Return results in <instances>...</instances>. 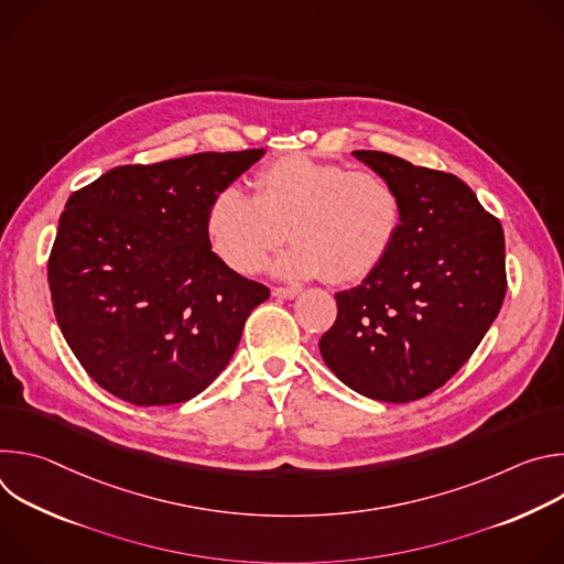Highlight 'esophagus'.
Masks as SVG:
<instances>
[{
  "label": "esophagus",
  "instance_id": "1",
  "mask_svg": "<svg viewBox=\"0 0 564 564\" xmlns=\"http://www.w3.org/2000/svg\"><path fill=\"white\" fill-rule=\"evenodd\" d=\"M299 292H301V288H296V285H294V288H274V290H272V294H274L276 299H294Z\"/></svg>",
  "mask_w": 564,
  "mask_h": 564
}]
</instances>
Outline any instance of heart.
<instances>
[{"mask_svg": "<svg viewBox=\"0 0 564 564\" xmlns=\"http://www.w3.org/2000/svg\"><path fill=\"white\" fill-rule=\"evenodd\" d=\"M401 220L404 205L388 178L285 155L257 174L254 196L223 187L205 225L212 250L238 274L257 272L288 229L294 246L274 261L276 274L352 283L383 263Z\"/></svg>", "mask_w": 564, "mask_h": 564, "instance_id": "obj_1", "label": "heart"}]
</instances>
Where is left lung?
I'll return each mask as SVG.
<instances>
[{
    "label": "left lung",
    "mask_w": 564,
    "mask_h": 564,
    "mask_svg": "<svg viewBox=\"0 0 564 564\" xmlns=\"http://www.w3.org/2000/svg\"><path fill=\"white\" fill-rule=\"evenodd\" d=\"M352 155L394 185L404 220L383 263L335 294L337 321L318 350L355 392L406 404L444 386L496 321L505 231L457 176L383 151Z\"/></svg>",
    "instance_id": "1"
}]
</instances>
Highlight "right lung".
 <instances>
[{"mask_svg": "<svg viewBox=\"0 0 564 564\" xmlns=\"http://www.w3.org/2000/svg\"><path fill=\"white\" fill-rule=\"evenodd\" d=\"M265 149L124 165L70 194L48 259L57 326L91 379L135 406L181 404L229 364L270 296L207 236L214 196Z\"/></svg>", "mask_w": 564, "mask_h": 564, "instance_id": "obj_1", "label": "right lung"}]
</instances>
